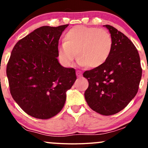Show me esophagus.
Returning a JSON list of instances; mask_svg holds the SVG:
<instances>
[{"instance_id": "obj_1", "label": "esophagus", "mask_w": 148, "mask_h": 148, "mask_svg": "<svg viewBox=\"0 0 148 148\" xmlns=\"http://www.w3.org/2000/svg\"><path fill=\"white\" fill-rule=\"evenodd\" d=\"M76 75L79 76V77H81V75H82V74H81V71H79V70L76 71Z\"/></svg>"}]
</instances>
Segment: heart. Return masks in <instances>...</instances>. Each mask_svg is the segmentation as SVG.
Returning a JSON list of instances; mask_svg holds the SVG:
<instances>
[{
  "label": "heart",
  "instance_id": "obj_1",
  "mask_svg": "<svg viewBox=\"0 0 148 148\" xmlns=\"http://www.w3.org/2000/svg\"><path fill=\"white\" fill-rule=\"evenodd\" d=\"M112 49L113 40L106 30L76 25L66 33L57 52L59 60L65 67L72 66L76 53L79 65L97 68L106 62Z\"/></svg>",
  "mask_w": 148,
  "mask_h": 148
}]
</instances>
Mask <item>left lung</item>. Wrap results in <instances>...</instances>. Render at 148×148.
I'll return each instance as SVG.
<instances>
[{"label": "left lung", "mask_w": 148, "mask_h": 148, "mask_svg": "<svg viewBox=\"0 0 148 148\" xmlns=\"http://www.w3.org/2000/svg\"><path fill=\"white\" fill-rule=\"evenodd\" d=\"M104 26L111 33L113 49L104 64L83 74L89 83L84 95L93 111L111 115L124 109L136 96L142 68L138 50L132 42L114 27Z\"/></svg>", "instance_id": "obj_1"}]
</instances>
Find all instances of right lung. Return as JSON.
<instances>
[{"label":"right lung","instance_id":"1","mask_svg":"<svg viewBox=\"0 0 148 148\" xmlns=\"http://www.w3.org/2000/svg\"><path fill=\"white\" fill-rule=\"evenodd\" d=\"M68 25L37 28L12 51L6 69L10 93L22 110L35 118L57 115L76 80L75 69L62 67L57 59L59 39Z\"/></svg>","mask_w":148,"mask_h":148}]
</instances>
